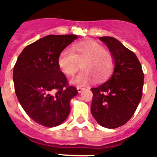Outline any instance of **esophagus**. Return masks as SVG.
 Listing matches in <instances>:
<instances>
[{"label": "esophagus", "mask_w": 157, "mask_h": 157, "mask_svg": "<svg viewBox=\"0 0 157 157\" xmlns=\"http://www.w3.org/2000/svg\"><path fill=\"white\" fill-rule=\"evenodd\" d=\"M84 90H85V88H82V87H80V86L77 87V90L78 93H81L82 91Z\"/></svg>", "instance_id": "esophagus-1"}]
</instances>
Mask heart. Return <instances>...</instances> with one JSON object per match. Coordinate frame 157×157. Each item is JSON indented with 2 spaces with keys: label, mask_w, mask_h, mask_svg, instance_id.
Masks as SVG:
<instances>
[{
  "label": "heart",
  "mask_w": 157,
  "mask_h": 157,
  "mask_svg": "<svg viewBox=\"0 0 157 157\" xmlns=\"http://www.w3.org/2000/svg\"><path fill=\"white\" fill-rule=\"evenodd\" d=\"M82 71L71 79V83L78 86L88 85L94 80L101 81L109 77L114 68V58L105 50L103 45L94 41H83L66 48L59 54L57 63L66 75H72L82 62Z\"/></svg>",
  "instance_id": "b5f03b06"
}]
</instances>
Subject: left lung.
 <instances>
[{
	"label": "left lung",
	"instance_id": "8db88e82",
	"mask_svg": "<svg viewBox=\"0 0 157 157\" xmlns=\"http://www.w3.org/2000/svg\"><path fill=\"white\" fill-rule=\"evenodd\" d=\"M114 58V71L93 92L91 113L100 125L114 129L132 117L142 96L144 74L135 54L112 37H101Z\"/></svg>",
	"mask_w": 157,
	"mask_h": 157
}]
</instances>
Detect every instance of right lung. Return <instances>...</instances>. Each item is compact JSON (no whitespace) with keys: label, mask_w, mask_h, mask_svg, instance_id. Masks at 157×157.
<instances>
[{"label":"right lung","mask_w":157,"mask_h":157,"mask_svg":"<svg viewBox=\"0 0 157 157\" xmlns=\"http://www.w3.org/2000/svg\"><path fill=\"white\" fill-rule=\"evenodd\" d=\"M78 38L75 34L47 35L24 48L13 69L15 92L23 110L46 127L61 124L78 94L57 63L59 54Z\"/></svg>","instance_id":"1"}]
</instances>
